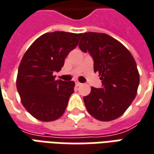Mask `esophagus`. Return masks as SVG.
Wrapping results in <instances>:
<instances>
[{"mask_svg": "<svg viewBox=\"0 0 154 154\" xmlns=\"http://www.w3.org/2000/svg\"><path fill=\"white\" fill-rule=\"evenodd\" d=\"M81 85H82L81 82H76V86H77V87H79V86H81Z\"/></svg>", "mask_w": 154, "mask_h": 154, "instance_id": "esophagus-1", "label": "esophagus"}]
</instances>
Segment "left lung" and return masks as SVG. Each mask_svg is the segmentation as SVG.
<instances>
[{"instance_id":"obj_1","label":"left lung","mask_w":154,"mask_h":154,"mask_svg":"<svg viewBox=\"0 0 154 154\" xmlns=\"http://www.w3.org/2000/svg\"><path fill=\"white\" fill-rule=\"evenodd\" d=\"M79 48L93 58L103 88L92 87L83 97L89 114L103 122L122 116L137 95L139 73L130 51L118 40L105 33L82 34Z\"/></svg>"}]
</instances>
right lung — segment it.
<instances>
[{"instance_id": "right-lung-1", "label": "right lung", "mask_w": 154, "mask_h": 154, "mask_svg": "<svg viewBox=\"0 0 154 154\" xmlns=\"http://www.w3.org/2000/svg\"><path fill=\"white\" fill-rule=\"evenodd\" d=\"M81 35L65 32L45 33L30 46L21 59L17 91L25 108L40 121L57 120L66 110L75 82L56 80L53 73L62 69Z\"/></svg>"}]
</instances>
